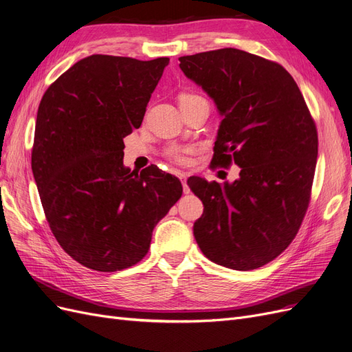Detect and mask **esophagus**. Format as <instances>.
Returning a JSON list of instances; mask_svg holds the SVG:
<instances>
[{"mask_svg": "<svg viewBox=\"0 0 352 352\" xmlns=\"http://www.w3.org/2000/svg\"><path fill=\"white\" fill-rule=\"evenodd\" d=\"M177 176H179V179L182 180V185H184V192H185V193H189V192H190V189H189V186H188V184H186L188 173H185V172H180V173H177Z\"/></svg>", "mask_w": 352, "mask_h": 352, "instance_id": "34e87169", "label": "esophagus"}]
</instances>
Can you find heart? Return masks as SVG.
<instances>
[{"instance_id": "1", "label": "heart", "mask_w": 352, "mask_h": 352, "mask_svg": "<svg viewBox=\"0 0 352 352\" xmlns=\"http://www.w3.org/2000/svg\"><path fill=\"white\" fill-rule=\"evenodd\" d=\"M201 98L199 95H193V94H182L179 96V102L180 104H185L189 102L192 100H198ZM195 153L193 147H172L167 150V157L173 160L177 164H188L190 162V156Z\"/></svg>"}]
</instances>
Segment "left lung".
Returning a JSON list of instances; mask_svg holds the SVG:
<instances>
[{"instance_id":"8db88e82","label":"left lung","mask_w":352,"mask_h":352,"mask_svg":"<svg viewBox=\"0 0 352 352\" xmlns=\"http://www.w3.org/2000/svg\"><path fill=\"white\" fill-rule=\"evenodd\" d=\"M179 60L223 117L210 164L241 167L234 184L188 180L205 206L195 240L219 265L258 269L289 247L305 218L318 157L315 121L277 62L232 47Z\"/></svg>"}]
</instances>
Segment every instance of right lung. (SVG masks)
I'll return each instance as SVG.
<instances>
[{"label": "right lung", "mask_w": 352, "mask_h": 352, "mask_svg": "<svg viewBox=\"0 0 352 352\" xmlns=\"http://www.w3.org/2000/svg\"><path fill=\"white\" fill-rule=\"evenodd\" d=\"M168 58L92 54L41 98L32 168L49 227L60 247L96 272H120L148 252L156 223L182 196L157 166L134 173L122 138L143 122Z\"/></svg>", "instance_id": "right-lung-1"}]
</instances>
